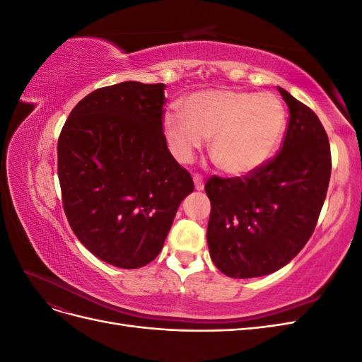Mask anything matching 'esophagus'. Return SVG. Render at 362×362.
<instances>
[{
  "label": "esophagus",
  "mask_w": 362,
  "mask_h": 362,
  "mask_svg": "<svg viewBox=\"0 0 362 362\" xmlns=\"http://www.w3.org/2000/svg\"><path fill=\"white\" fill-rule=\"evenodd\" d=\"M193 181H194V189L196 190H202L204 189V178L201 177L199 173L193 175Z\"/></svg>",
  "instance_id": "34e87169"
}]
</instances>
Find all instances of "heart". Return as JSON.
<instances>
[{
  "mask_svg": "<svg viewBox=\"0 0 362 362\" xmlns=\"http://www.w3.org/2000/svg\"><path fill=\"white\" fill-rule=\"evenodd\" d=\"M184 115L168 113L164 136L178 161L189 163L210 139L214 163L229 175L261 168L276 151L286 129V110L269 92L208 89L184 98Z\"/></svg>",
  "mask_w": 362,
  "mask_h": 362,
  "instance_id": "1",
  "label": "heart"
}]
</instances>
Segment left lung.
<instances>
[{"label": "left lung", "mask_w": 362, "mask_h": 362, "mask_svg": "<svg viewBox=\"0 0 362 362\" xmlns=\"http://www.w3.org/2000/svg\"><path fill=\"white\" fill-rule=\"evenodd\" d=\"M290 117L282 148L245 177L205 182L211 202L206 242L231 278L264 276L299 254L314 233L329 185V139L308 105L278 87Z\"/></svg>", "instance_id": "obj_1"}]
</instances>
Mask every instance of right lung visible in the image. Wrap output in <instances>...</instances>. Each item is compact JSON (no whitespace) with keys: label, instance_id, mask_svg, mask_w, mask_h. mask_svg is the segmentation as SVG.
<instances>
[{"label":"right lung","instance_id":"add662e5","mask_svg":"<svg viewBox=\"0 0 362 362\" xmlns=\"http://www.w3.org/2000/svg\"><path fill=\"white\" fill-rule=\"evenodd\" d=\"M166 84L125 81L84 96L64 122L57 170L64 214L95 257L146 266L163 249L192 175L163 133Z\"/></svg>","mask_w":362,"mask_h":362}]
</instances>
